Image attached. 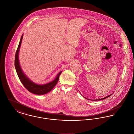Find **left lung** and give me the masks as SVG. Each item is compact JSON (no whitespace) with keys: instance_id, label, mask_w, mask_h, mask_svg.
I'll list each match as a JSON object with an SVG mask.
<instances>
[{"instance_id":"8db88e82","label":"left lung","mask_w":134,"mask_h":134,"mask_svg":"<svg viewBox=\"0 0 134 134\" xmlns=\"http://www.w3.org/2000/svg\"><path fill=\"white\" fill-rule=\"evenodd\" d=\"M113 94V93L112 94H111L110 95H109V96H106V97H104V98H101V99H89V100H93V101H95V100H102V99H105L106 98H107V97H109V96H111ZM86 99H88L87 98H85Z\"/></svg>"}]
</instances>
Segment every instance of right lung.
Masks as SVG:
<instances>
[{
	"label": "right lung",
	"instance_id": "1",
	"mask_svg": "<svg viewBox=\"0 0 134 134\" xmlns=\"http://www.w3.org/2000/svg\"><path fill=\"white\" fill-rule=\"evenodd\" d=\"M23 38V35L21 37L20 40L19 45L18 46L17 50L15 53V60H14V65L16 69L18 75L19 77V80L24 85V87L28 91L35 94L37 95H43L49 92L52 89L55 87L59 80V76L62 73V71L60 72L58 74L56 78L49 83H46L43 85H38L36 83L33 82L27 77L26 76L23 72L21 69L20 64H19V49L21 44V41Z\"/></svg>",
	"mask_w": 134,
	"mask_h": 134
}]
</instances>
